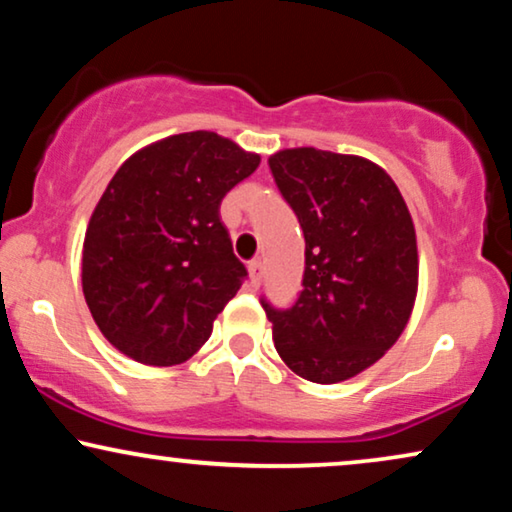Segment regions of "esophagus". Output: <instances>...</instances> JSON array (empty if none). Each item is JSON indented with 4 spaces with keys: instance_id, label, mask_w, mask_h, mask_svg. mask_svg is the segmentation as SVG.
<instances>
[{
    "instance_id": "obj_1",
    "label": "esophagus",
    "mask_w": 512,
    "mask_h": 512,
    "mask_svg": "<svg viewBox=\"0 0 512 512\" xmlns=\"http://www.w3.org/2000/svg\"><path fill=\"white\" fill-rule=\"evenodd\" d=\"M248 274H250V286L252 288H260V283H262V262H250Z\"/></svg>"
}]
</instances>
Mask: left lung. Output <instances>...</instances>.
Here are the masks:
<instances>
[{"mask_svg": "<svg viewBox=\"0 0 512 512\" xmlns=\"http://www.w3.org/2000/svg\"><path fill=\"white\" fill-rule=\"evenodd\" d=\"M269 167L304 234L297 302H262L276 352L309 383H342L383 359L411 319L416 226L390 174L361 155L283 148Z\"/></svg>", "mask_w": 512, "mask_h": 512, "instance_id": "8db88e82", "label": "left lung"}]
</instances>
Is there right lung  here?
<instances>
[{
    "instance_id": "obj_1",
    "label": "right lung",
    "mask_w": 512,
    "mask_h": 512,
    "mask_svg": "<svg viewBox=\"0 0 512 512\" xmlns=\"http://www.w3.org/2000/svg\"><path fill=\"white\" fill-rule=\"evenodd\" d=\"M260 160L198 129L139 148L108 181L84 234L82 293L125 357L177 366L208 342L248 276L219 205Z\"/></svg>"
}]
</instances>
